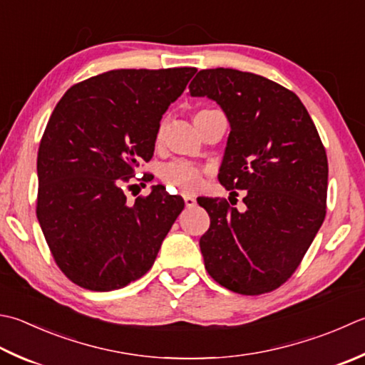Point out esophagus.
<instances>
[{
	"instance_id": "34e87169",
	"label": "esophagus",
	"mask_w": 365,
	"mask_h": 365,
	"mask_svg": "<svg viewBox=\"0 0 365 365\" xmlns=\"http://www.w3.org/2000/svg\"><path fill=\"white\" fill-rule=\"evenodd\" d=\"M183 201H185V205L187 207H195L196 205V199L187 195V192H183Z\"/></svg>"
}]
</instances>
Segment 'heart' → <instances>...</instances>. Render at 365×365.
Segmentation results:
<instances>
[{"label":"heart","instance_id":"heart-1","mask_svg":"<svg viewBox=\"0 0 365 365\" xmlns=\"http://www.w3.org/2000/svg\"><path fill=\"white\" fill-rule=\"evenodd\" d=\"M204 112H207V109L199 110L196 113V117L201 115ZM161 138L163 128H160L158 133H156V140L160 142ZM202 174L204 170L196 166V164L188 161H173L163 168L161 178L164 183H168L170 187H175L182 191H196L202 183Z\"/></svg>","mask_w":365,"mask_h":365}]
</instances>
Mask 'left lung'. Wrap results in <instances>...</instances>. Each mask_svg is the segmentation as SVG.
<instances>
[{"mask_svg":"<svg viewBox=\"0 0 365 365\" xmlns=\"http://www.w3.org/2000/svg\"><path fill=\"white\" fill-rule=\"evenodd\" d=\"M191 96H207L231 125L218 180L247 190L245 210L199 197L210 217L201 240L209 275L245 296L274 291L294 274L326 217L327 156L296 93L237 69H202ZM231 201V199H230Z\"/></svg>","mask_w":365,"mask_h":365,"instance_id":"8db88e82","label":"left lung"}]
</instances>
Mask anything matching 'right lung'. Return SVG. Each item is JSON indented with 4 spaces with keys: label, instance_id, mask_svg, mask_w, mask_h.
<instances>
[{
    "label": "right lung",
    "instance_id": "add662e5",
    "mask_svg": "<svg viewBox=\"0 0 365 365\" xmlns=\"http://www.w3.org/2000/svg\"><path fill=\"white\" fill-rule=\"evenodd\" d=\"M196 71H107L73 85L50 115L36 215L56 266L78 287L120 289L153 266L185 202L156 185L130 205L123 185L152 160L163 113Z\"/></svg>",
    "mask_w": 365,
    "mask_h": 365
}]
</instances>
